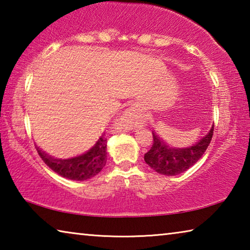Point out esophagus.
<instances>
[{
    "label": "esophagus",
    "instance_id": "esophagus-1",
    "mask_svg": "<svg viewBox=\"0 0 250 250\" xmlns=\"http://www.w3.org/2000/svg\"><path fill=\"white\" fill-rule=\"evenodd\" d=\"M125 118H126V119H128V120H130V121H134V120H137L138 119V118L139 117H140V116H139V112H138V110L137 109H135V108H130L129 110H128V111H126L125 112Z\"/></svg>",
    "mask_w": 250,
    "mask_h": 250
}]
</instances>
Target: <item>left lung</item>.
I'll use <instances>...</instances> for the list:
<instances>
[{"label":"left lung","instance_id":"left-lung-1","mask_svg":"<svg viewBox=\"0 0 250 250\" xmlns=\"http://www.w3.org/2000/svg\"><path fill=\"white\" fill-rule=\"evenodd\" d=\"M214 125L208 132L192 146L184 147L170 146L160 135L152 131L153 145L145 154V161L152 170L159 174L172 176L177 175L192 167L202 158L208 147L213 137Z\"/></svg>","mask_w":250,"mask_h":250}]
</instances>
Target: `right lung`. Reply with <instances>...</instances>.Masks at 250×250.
Listing matches in <instances>:
<instances>
[{"label": "right lung", "mask_w": 250, "mask_h": 250, "mask_svg": "<svg viewBox=\"0 0 250 250\" xmlns=\"http://www.w3.org/2000/svg\"><path fill=\"white\" fill-rule=\"evenodd\" d=\"M37 152L46 166L65 179L86 181L96 176L107 162V139L101 134L89 150L68 159H57L36 146Z\"/></svg>", "instance_id": "add662e5"}]
</instances>
